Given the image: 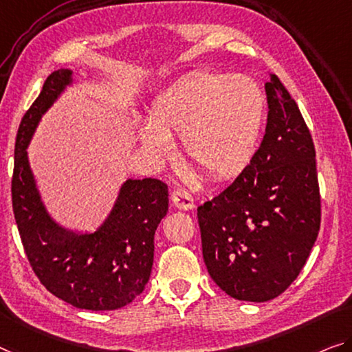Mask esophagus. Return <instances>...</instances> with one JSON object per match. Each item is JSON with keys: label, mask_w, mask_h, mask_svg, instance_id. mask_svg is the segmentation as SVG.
Here are the masks:
<instances>
[{"label": "esophagus", "mask_w": 352, "mask_h": 352, "mask_svg": "<svg viewBox=\"0 0 352 352\" xmlns=\"http://www.w3.org/2000/svg\"><path fill=\"white\" fill-rule=\"evenodd\" d=\"M171 203H173V206L181 209V210L193 209V206H195L192 195L187 190H184V188H176V190L171 193Z\"/></svg>", "instance_id": "obj_1"}]
</instances>
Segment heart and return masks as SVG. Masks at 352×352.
Wrapping results in <instances>:
<instances>
[{
	"label": "heart",
	"instance_id": "obj_1",
	"mask_svg": "<svg viewBox=\"0 0 352 352\" xmlns=\"http://www.w3.org/2000/svg\"><path fill=\"white\" fill-rule=\"evenodd\" d=\"M264 120V96L245 75L197 72L157 97L138 140L155 159L173 154L182 137L195 166L212 179H228L250 164Z\"/></svg>",
	"mask_w": 352,
	"mask_h": 352
}]
</instances>
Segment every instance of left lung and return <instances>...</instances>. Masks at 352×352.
Returning <instances> with one entry per match:
<instances>
[{"mask_svg": "<svg viewBox=\"0 0 352 352\" xmlns=\"http://www.w3.org/2000/svg\"><path fill=\"white\" fill-rule=\"evenodd\" d=\"M264 89L269 113L258 151L228 188L198 208L209 275L247 302L272 300L294 282L321 223L310 131L277 75Z\"/></svg>", "mask_w": 352, "mask_h": 352, "instance_id": "left-lung-1", "label": "left lung"}]
</instances>
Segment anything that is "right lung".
<instances>
[{
    "label": "right lung",
    "mask_w": 352,
    "mask_h": 352,
    "mask_svg": "<svg viewBox=\"0 0 352 352\" xmlns=\"http://www.w3.org/2000/svg\"><path fill=\"white\" fill-rule=\"evenodd\" d=\"M72 85L70 69L48 75L20 122L12 176L14 215L31 267L52 294L83 310H116L131 304L149 282L154 234L168 212V187L154 177L124 181L110 214L94 231L70 230L52 217L26 149L42 116Z\"/></svg>",
    "instance_id": "obj_1"
}]
</instances>
